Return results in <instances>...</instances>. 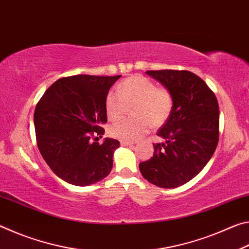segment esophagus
Returning a JSON list of instances; mask_svg holds the SVG:
<instances>
[{"instance_id":"1","label":"esophagus","mask_w":249,"mask_h":249,"mask_svg":"<svg viewBox=\"0 0 249 249\" xmlns=\"http://www.w3.org/2000/svg\"><path fill=\"white\" fill-rule=\"evenodd\" d=\"M121 145H122V146H130V145H133V142H123V141H122V142H121Z\"/></svg>"}]
</instances>
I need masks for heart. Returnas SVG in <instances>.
I'll use <instances>...</instances> for the list:
<instances>
[{
	"instance_id": "1",
	"label": "heart",
	"mask_w": 249,
	"mask_h": 249,
	"mask_svg": "<svg viewBox=\"0 0 249 249\" xmlns=\"http://www.w3.org/2000/svg\"><path fill=\"white\" fill-rule=\"evenodd\" d=\"M135 104V120H121L113 124L109 133L123 142H134L141 138L150 123L161 125L170 115L172 96L169 91L158 88L148 78L134 75L119 84L116 92H109L105 98V111L108 120L116 121L124 114L126 105Z\"/></svg>"
}]
</instances>
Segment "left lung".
<instances>
[{"label":"left lung","instance_id":"1","mask_svg":"<svg viewBox=\"0 0 249 249\" xmlns=\"http://www.w3.org/2000/svg\"><path fill=\"white\" fill-rule=\"evenodd\" d=\"M172 96L170 115L158 130L163 142L140 163L144 178L160 188H177L203 169L218 142L220 108L216 96L196 74L187 70L146 71Z\"/></svg>","mask_w":249,"mask_h":249}]
</instances>
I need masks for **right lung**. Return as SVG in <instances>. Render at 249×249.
Segmentation results:
<instances>
[{
  "mask_svg": "<svg viewBox=\"0 0 249 249\" xmlns=\"http://www.w3.org/2000/svg\"><path fill=\"white\" fill-rule=\"evenodd\" d=\"M121 75L79 74L57 80L34 113L37 146L50 169L66 182L86 187L108 176L120 142L102 137L107 122L105 98ZM98 137H95V140Z\"/></svg>",
  "mask_w": 249,
  "mask_h": 249,
  "instance_id": "obj_1",
  "label": "right lung"
}]
</instances>
